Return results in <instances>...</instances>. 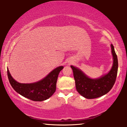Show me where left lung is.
Segmentation results:
<instances>
[{"label": "left lung", "mask_w": 127, "mask_h": 127, "mask_svg": "<svg viewBox=\"0 0 127 127\" xmlns=\"http://www.w3.org/2000/svg\"><path fill=\"white\" fill-rule=\"evenodd\" d=\"M113 58L112 67L107 73L95 78L89 77L76 67L71 65L73 70L76 90L80 95L87 99H94L105 95L112 89L118 73V61L114 46L111 45Z\"/></svg>", "instance_id": "obj_1"}]
</instances>
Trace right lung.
<instances>
[{"mask_svg": "<svg viewBox=\"0 0 127 127\" xmlns=\"http://www.w3.org/2000/svg\"><path fill=\"white\" fill-rule=\"evenodd\" d=\"M63 68V66H59L42 80L29 84L20 83L16 81L8 68L7 74L10 84L17 93L33 101H43L49 99L55 93L58 75Z\"/></svg>", "mask_w": 127, "mask_h": 127, "instance_id": "obj_1", "label": "right lung"}]
</instances>
